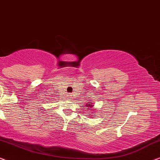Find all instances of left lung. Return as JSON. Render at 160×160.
I'll list each match as a JSON object with an SVG mask.
<instances>
[{
  "label": "left lung",
  "instance_id": "8db88e82",
  "mask_svg": "<svg viewBox=\"0 0 160 160\" xmlns=\"http://www.w3.org/2000/svg\"><path fill=\"white\" fill-rule=\"evenodd\" d=\"M87 107H93V104H92V103H91V102H90V103H88V104H87Z\"/></svg>",
  "mask_w": 160,
  "mask_h": 160
}]
</instances>
